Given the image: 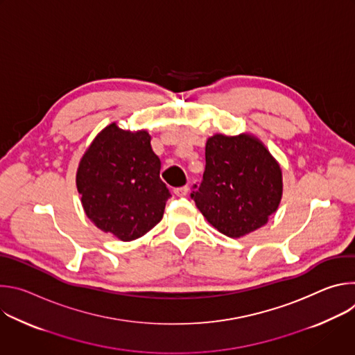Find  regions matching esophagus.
Masks as SVG:
<instances>
[{
    "instance_id": "obj_1",
    "label": "esophagus",
    "mask_w": 355,
    "mask_h": 355,
    "mask_svg": "<svg viewBox=\"0 0 355 355\" xmlns=\"http://www.w3.org/2000/svg\"><path fill=\"white\" fill-rule=\"evenodd\" d=\"M188 191H189V188H188L187 185H184V187L175 188V189H174V193H175L177 196H185V195L188 193Z\"/></svg>"
}]
</instances>
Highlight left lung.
I'll list each match as a JSON object with an SVG mask.
<instances>
[{
	"label": "left lung",
	"instance_id": "8db88e82",
	"mask_svg": "<svg viewBox=\"0 0 355 355\" xmlns=\"http://www.w3.org/2000/svg\"><path fill=\"white\" fill-rule=\"evenodd\" d=\"M282 191V168L257 136L216 133L207 140L204 178L191 196L215 229L239 239L268 223Z\"/></svg>",
	"mask_w": 355,
	"mask_h": 355
}]
</instances>
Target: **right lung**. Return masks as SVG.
I'll use <instances>...</instances> for the list:
<instances>
[{"label":"right lung","mask_w":355,"mask_h":355,"mask_svg":"<svg viewBox=\"0 0 355 355\" xmlns=\"http://www.w3.org/2000/svg\"><path fill=\"white\" fill-rule=\"evenodd\" d=\"M147 130H101L83 155L76 185L87 218L104 233L132 241L163 218L170 192L160 180V159Z\"/></svg>","instance_id":"right-lung-1"}]
</instances>
